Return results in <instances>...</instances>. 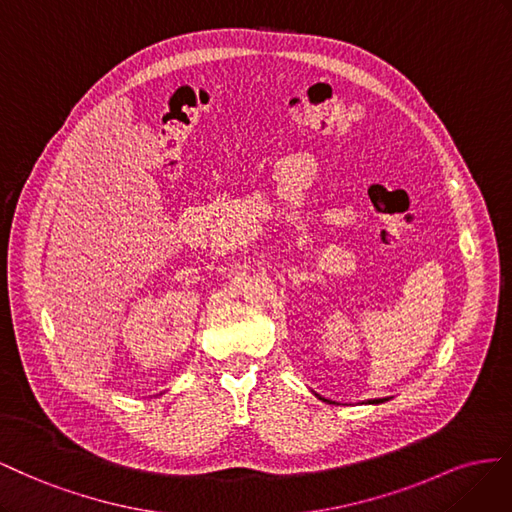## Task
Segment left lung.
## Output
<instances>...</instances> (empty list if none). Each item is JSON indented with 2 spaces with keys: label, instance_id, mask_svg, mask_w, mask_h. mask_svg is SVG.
Listing matches in <instances>:
<instances>
[{
  "label": "left lung",
  "instance_id": "8db88e82",
  "mask_svg": "<svg viewBox=\"0 0 512 512\" xmlns=\"http://www.w3.org/2000/svg\"><path fill=\"white\" fill-rule=\"evenodd\" d=\"M319 399H321V397H319ZM369 403H382V401H377V399H375V401H369Z\"/></svg>",
  "mask_w": 512,
  "mask_h": 512
}]
</instances>
